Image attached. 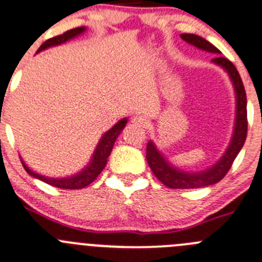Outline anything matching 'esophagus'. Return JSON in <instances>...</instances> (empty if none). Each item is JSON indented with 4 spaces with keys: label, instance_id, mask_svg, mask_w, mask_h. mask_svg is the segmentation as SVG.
<instances>
[{
    "label": "esophagus",
    "instance_id": "1",
    "mask_svg": "<svg viewBox=\"0 0 262 262\" xmlns=\"http://www.w3.org/2000/svg\"><path fill=\"white\" fill-rule=\"evenodd\" d=\"M133 123L139 127H146L148 126V119H146V117L141 116V114H138V116H134Z\"/></svg>",
    "mask_w": 262,
    "mask_h": 262
}]
</instances>
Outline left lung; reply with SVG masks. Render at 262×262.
<instances>
[{"mask_svg":"<svg viewBox=\"0 0 262 262\" xmlns=\"http://www.w3.org/2000/svg\"><path fill=\"white\" fill-rule=\"evenodd\" d=\"M181 38L188 43L194 45L198 49L204 51L213 52V54H221L220 50L216 49L212 43L207 39L202 38L196 34L184 33L181 34ZM212 61L217 66L223 67L230 76L233 81L234 90L236 95V116H235V126H234V134L231 138L230 145L226 149L225 154L221 157L220 161L212 166L211 168L202 172L188 173L184 171L178 170L172 164L167 162V159L162 156L153 144V141H149L146 145V161H148L150 170L156 175V178L171 189H196L203 188V186L212 185L219 183L225 178L228 171L230 170L234 159L236 158L238 153L241 151L242 146L245 145L246 138H247V96H246V90L242 82L241 76L236 71L235 66L228 60L226 58L219 55L217 58L212 59Z\"/></svg>","mask_w":262,"mask_h":262,"instance_id":"1","label":"left lung"}]
</instances>
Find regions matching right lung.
<instances>
[{
	"instance_id": "add662e5",
	"label": "right lung",
	"mask_w": 262,
	"mask_h": 262,
	"mask_svg": "<svg viewBox=\"0 0 262 262\" xmlns=\"http://www.w3.org/2000/svg\"><path fill=\"white\" fill-rule=\"evenodd\" d=\"M84 27H78V28L71 29V31H67L66 33L60 34V36L52 37V38L47 39L46 42L41 45V47L38 49V51H42V50L47 49V47L51 46H56V45H61L64 42H67L68 39L74 38V37L79 36L81 33L84 32ZM127 123V119L123 118L118 122V123L114 124L109 131H106L105 134L103 135L101 140L99 141L98 146H96V150L92 156L91 162H90L89 166L82 170L81 172L77 173V175L71 176V178H66V179H50V178H45V176L38 175V173L33 172L32 170H29L28 166L24 164V162L21 161L23 163L24 168H26L27 172L29 173L33 178L38 179V180L43 181V183L49 184V185L55 186V188H61V189H82L86 188L87 185L92 183V181L95 180L99 175L101 173V171L104 170V167H105L106 161H108V157L111 156V151L113 149L114 141L116 139L118 138V135L121 134L122 129L124 128Z\"/></svg>"
}]
</instances>
